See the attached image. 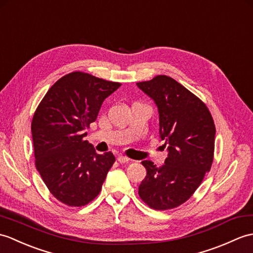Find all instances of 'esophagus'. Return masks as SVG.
Segmentation results:
<instances>
[{
	"label": "esophagus",
	"mask_w": 253,
	"mask_h": 253,
	"mask_svg": "<svg viewBox=\"0 0 253 253\" xmlns=\"http://www.w3.org/2000/svg\"><path fill=\"white\" fill-rule=\"evenodd\" d=\"M117 161H119L120 164H125V163H128L130 160H129L128 157H126L124 155H120L119 157H117Z\"/></svg>",
	"instance_id": "1"
}]
</instances>
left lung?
I'll list each match as a JSON object with an SVG mask.
<instances>
[{"mask_svg":"<svg viewBox=\"0 0 253 253\" xmlns=\"http://www.w3.org/2000/svg\"><path fill=\"white\" fill-rule=\"evenodd\" d=\"M137 85L155 101L161 138L168 144L163 166L142 162L146 177L139 186V196L152 209L177 208L193 195L212 165V115L201 99L167 75Z\"/></svg>","mask_w":253,"mask_h":253,"instance_id":"left-lung-1","label":"left lung"}]
</instances>
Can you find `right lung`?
<instances>
[{
  "mask_svg": "<svg viewBox=\"0 0 253 253\" xmlns=\"http://www.w3.org/2000/svg\"><path fill=\"white\" fill-rule=\"evenodd\" d=\"M122 84L75 71L52 85L35 110L31 131L35 167L50 194L82 207L101 191L115 157L98 154L84 137L104 99Z\"/></svg>",
  "mask_w": 253,
  "mask_h": 253,
  "instance_id": "right-lung-1",
  "label": "right lung"
}]
</instances>
